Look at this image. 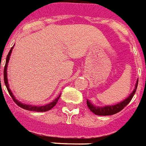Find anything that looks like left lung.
Masks as SVG:
<instances>
[{
  "label": "left lung",
  "instance_id": "8db88e82",
  "mask_svg": "<svg viewBox=\"0 0 146 146\" xmlns=\"http://www.w3.org/2000/svg\"><path fill=\"white\" fill-rule=\"evenodd\" d=\"M137 85H138V79L136 80V85H135V87H134V90L132 91V93H130V95L127 96V98H126L125 100H122L121 102H117L116 104L111 105V106H97L93 105L89 100H87V106L90 108V110L96 115L106 116V115H115V114L119 112L120 111L122 110L127 105L129 104V102L131 101L132 98L133 97L134 94L136 93Z\"/></svg>",
  "mask_w": 146,
  "mask_h": 146
}]
</instances>
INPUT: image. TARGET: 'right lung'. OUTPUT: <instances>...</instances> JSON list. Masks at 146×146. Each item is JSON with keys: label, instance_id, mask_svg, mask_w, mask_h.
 <instances>
[{"label": "right lung", "instance_id": "obj_1", "mask_svg": "<svg viewBox=\"0 0 146 146\" xmlns=\"http://www.w3.org/2000/svg\"><path fill=\"white\" fill-rule=\"evenodd\" d=\"M13 49V46L12 48L10 49V52L8 53L7 56V59H6V64L5 67H4V71H3V80H4V83H5L6 87H7V89L8 92L10 93V96L12 97V99L13 100V101L16 102V104L17 106H19L21 108H24L25 110L29 111H40V112H43V111H46L50 110L51 108H53L56 104L58 102L59 97H60V94H59L57 98H56L53 101L49 103V104H46L45 106H31V105H26L24 104V103H22L21 102H19L18 100H16V97L14 96L13 93L11 91V90L10 89V87H9V83H8V78H7V66H8V62H9V60H10V57L11 56V53H12V50ZM0 82H1V78H0Z\"/></svg>", "mask_w": 146, "mask_h": 146}]
</instances>
